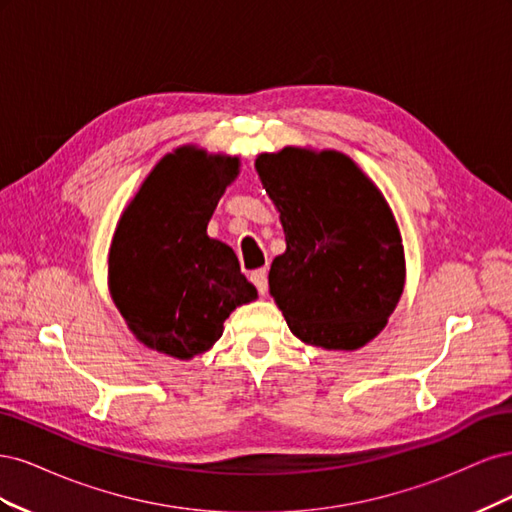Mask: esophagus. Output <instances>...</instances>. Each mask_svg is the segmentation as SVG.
<instances>
[{"mask_svg":"<svg viewBox=\"0 0 512 512\" xmlns=\"http://www.w3.org/2000/svg\"><path fill=\"white\" fill-rule=\"evenodd\" d=\"M252 282L258 288L260 294H267L269 290V277H267V269H258L252 273Z\"/></svg>","mask_w":512,"mask_h":512,"instance_id":"34e87169","label":"esophagus"}]
</instances>
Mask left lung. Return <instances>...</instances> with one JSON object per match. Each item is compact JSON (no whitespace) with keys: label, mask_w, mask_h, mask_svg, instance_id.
<instances>
[{"label":"left lung","mask_w":512,"mask_h":512,"mask_svg":"<svg viewBox=\"0 0 512 512\" xmlns=\"http://www.w3.org/2000/svg\"><path fill=\"white\" fill-rule=\"evenodd\" d=\"M256 170L286 235L269 292L288 329L324 350L365 346L386 327L406 282L389 203L359 166L331 149L262 153Z\"/></svg>","instance_id":"obj_1"}]
</instances>
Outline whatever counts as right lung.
<instances>
[{
    "instance_id": "obj_1",
    "label": "right lung",
    "mask_w": 512,
    "mask_h": 512,
    "mask_svg": "<svg viewBox=\"0 0 512 512\" xmlns=\"http://www.w3.org/2000/svg\"><path fill=\"white\" fill-rule=\"evenodd\" d=\"M239 158L185 145L164 156L117 224L111 297L138 342L179 361L209 350L232 309L258 297L239 260L207 224Z\"/></svg>"
}]
</instances>
